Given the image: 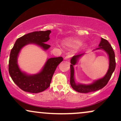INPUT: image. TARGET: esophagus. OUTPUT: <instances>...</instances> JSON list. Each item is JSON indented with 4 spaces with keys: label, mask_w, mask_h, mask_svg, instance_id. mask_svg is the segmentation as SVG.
Returning <instances> with one entry per match:
<instances>
[{
    "label": "esophagus",
    "mask_w": 121,
    "mask_h": 121,
    "mask_svg": "<svg viewBox=\"0 0 121 121\" xmlns=\"http://www.w3.org/2000/svg\"><path fill=\"white\" fill-rule=\"evenodd\" d=\"M71 57H72L71 55H67V56H65V57L64 58V59L66 60H69L70 58H71Z\"/></svg>",
    "instance_id": "obj_1"
}]
</instances>
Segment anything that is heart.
<instances>
[{"mask_svg": "<svg viewBox=\"0 0 121 121\" xmlns=\"http://www.w3.org/2000/svg\"><path fill=\"white\" fill-rule=\"evenodd\" d=\"M64 44L66 46L71 47V48H78L82 44V41L78 39H75L73 38H67L64 40Z\"/></svg>", "mask_w": 121, "mask_h": 121, "instance_id": "b5f03b06", "label": "heart"}]
</instances>
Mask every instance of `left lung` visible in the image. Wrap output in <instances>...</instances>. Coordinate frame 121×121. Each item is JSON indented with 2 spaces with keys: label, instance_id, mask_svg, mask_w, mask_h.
I'll return each mask as SVG.
<instances>
[{
  "label": "left lung",
  "instance_id": "left-lung-1",
  "mask_svg": "<svg viewBox=\"0 0 121 121\" xmlns=\"http://www.w3.org/2000/svg\"><path fill=\"white\" fill-rule=\"evenodd\" d=\"M98 48L94 49V51L102 49L106 53L107 55L109 56V69L106 74L105 75L104 77L98 79L97 80H95L92 83L89 84H83L80 83H77L75 81L74 79V66L77 64L80 58L85 55V53H82L80 55H76L72 57L70 60V84L72 88L79 93H86L91 92V91H95L101 89L103 88L104 86H106L108 84V81L111 78L112 74L116 68V60H115V54L114 52L113 48L111 46L110 44L108 42V40L101 38V42L98 45Z\"/></svg>",
  "mask_w": 121,
  "mask_h": 121
}]
</instances>
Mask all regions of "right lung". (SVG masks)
I'll list each match as a JSON object with an SVG mask.
<instances>
[{"instance_id": "add662e5", "label": "right lung", "mask_w": 121, "mask_h": 121, "mask_svg": "<svg viewBox=\"0 0 121 121\" xmlns=\"http://www.w3.org/2000/svg\"><path fill=\"white\" fill-rule=\"evenodd\" d=\"M51 33V30H47L33 32L25 35L17 39L11 49L8 71L15 84L24 91L37 93L47 89L50 86L57 66L63 60L62 57L48 59L42 69L36 74H27L19 68L17 58L21 49L28 44H34L44 51H47L51 47L45 43L49 40Z\"/></svg>"}]
</instances>
